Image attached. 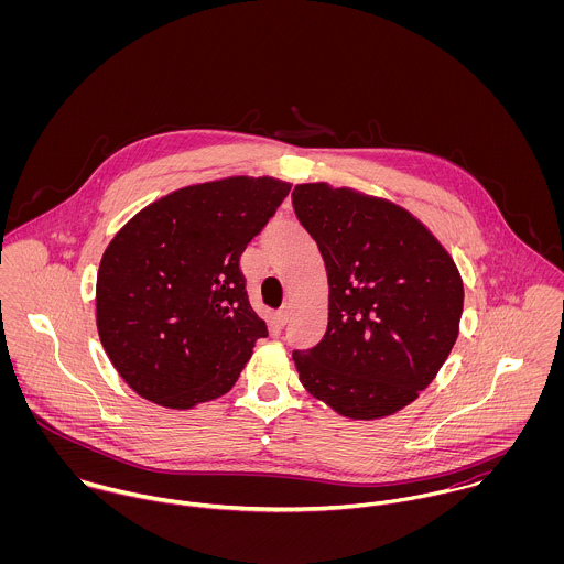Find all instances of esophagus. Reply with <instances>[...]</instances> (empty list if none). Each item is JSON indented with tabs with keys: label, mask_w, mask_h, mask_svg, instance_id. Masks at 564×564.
Returning <instances> with one entry per match:
<instances>
[{
	"label": "esophagus",
	"mask_w": 564,
	"mask_h": 564,
	"mask_svg": "<svg viewBox=\"0 0 564 564\" xmlns=\"http://www.w3.org/2000/svg\"><path fill=\"white\" fill-rule=\"evenodd\" d=\"M289 319H291V306L284 304V306L275 313V322L280 323V325H286Z\"/></svg>",
	"instance_id": "esophagus-1"
}]
</instances>
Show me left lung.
I'll use <instances>...</instances> for the list:
<instances>
[{"instance_id": "1", "label": "left lung", "mask_w": 564, "mask_h": 564, "mask_svg": "<svg viewBox=\"0 0 564 564\" xmlns=\"http://www.w3.org/2000/svg\"><path fill=\"white\" fill-rule=\"evenodd\" d=\"M293 208L319 245L327 329L293 351L304 389L347 419H382L436 378L460 329L465 289L441 241L405 208L327 182L297 184Z\"/></svg>"}]
</instances>
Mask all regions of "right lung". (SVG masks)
I'll list each match as a JSON object with an SVG mask.
<instances>
[{
  "label": "right lung",
  "mask_w": 564,
  "mask_h": 564,
  "mask_svg": "<svg viewBox=\"0 0 564 564\" xmlns=\"http://www.w3.org/2000/svg\"><path fill=\"white\" fill-rule=\"evenodd\" d=\"M291 184L235 175L177 188L108 242L95 289L99 340L126 384L173 410L226 395L258 338L241 253Z\"/></svg>",
  "instance_id": "add662e5"
}]
</instances>
